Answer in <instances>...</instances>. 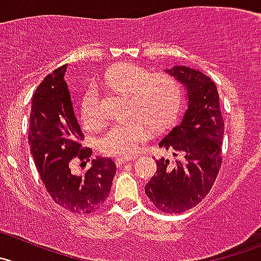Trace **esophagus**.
<instances>
[{
  "instance_id": "obj_1",
  "label": "esophagus",
  "mask_w": 261,
  "mask_h": 261,
  "mask_svg": "<svg viewBox=\"0 0 261 261\" xmlns=\"http://www.w3.org/2000/svg\"><path fill=\"white\" fill-rule=\"evenodd\" d=\"M129 161H132V159L130 158H118L115 160V164L118 166H121V165H124V164L129 163Z\"/></svg>"
}]
</instances>
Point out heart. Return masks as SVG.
<instances>
[{"label":"heart","instance_id":"b5f03b06","mask_svg":"<svg viewBox=\"0 0 261 261\" xmlns=\"http://www.w3.org/2000/svg\"><path fill=\"white\" fill-rule=\"evenodd\" d=\"M102 83L111 91L129 96L126 115L132 116L114 124L101 138L100 148L106 155L132 158L150 138L151 126L158 132L169 128L182 108V86L168 74L151 75L142 66L123 64L108 71ZM79 108L84 125H102L105 114L95 86L84 89Z\"/></svg>","mask_w":261,"mask_h":261}]
</instances>
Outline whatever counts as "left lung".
Wrapping results in <instances>:
<instances>
[{"mask_svg": "<svg viewBox=\"0 0 261 261\" xmlns=\"http://www.w3.org/2000/svg\"><path fill=\"white\" fill-rule=\"evenodd\" d=\"M165 71L186 87L188 109L159 143L179 159L156 160L158 169L145 192L163 213L180 214L202 201L214 185L223 160L224 120L217 86L209 76L179 65Z\"/></svg>", "mask_w": 261, "mask_h": 261, "instance_id": "obj_1", "label": "left lung"}]
</instances>
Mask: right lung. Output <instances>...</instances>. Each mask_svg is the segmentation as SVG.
I'll use <instances>...</instances> for the list:
<instances>
[{
  "instance_id": "1",
  "label": "right lung",
  "mask_w": 261,
  "mask_h": 261,
  "mask_svg": "<svg viewBox=\"0 0 261 261\" xmlns=\"http://www.w3.org/2000/svg\"><path fill=\"white\" fill-rule=\"evenodd\" d=\"M66 65L46 76L32 98L28 142L41 179L55 202L78 214H89L110 193L116 165L109 158H96L82 175L70 170L74 158L89 160L91 148H82L81 130L65 75Z\"/></svg>"
}]
</instances>
